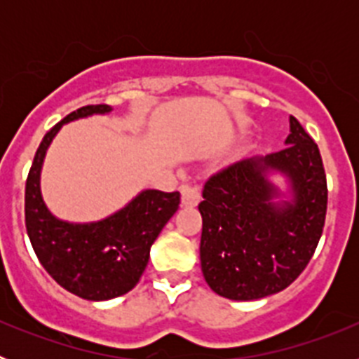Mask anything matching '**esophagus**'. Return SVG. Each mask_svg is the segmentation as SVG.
I'll return each instance as SVG.
<instances>
[{
  "label": "esophagus",
  "instance_id": "34e87169",
  "mask_svg": "<svg viewBox=\"0 0 359 359\" xmlns=\"http://www.w3.org/2000/svg\"><path fill=\"white\" fill-rule=\"evenodd\" d=\"M199 203V190L192 185L182 187V205L183 207H196Z\"/></svg>",
  "mask_w": 359,
  "mask_h": 359
}]
</instances>
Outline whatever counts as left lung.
Returning <instances> with one entry per match:
<instances>
[{
  "mask_svg": "<svg viewBox=\"0 0 359 359\" xmlns=\"http://www.w3.org/2000/svg\"><path fill=\"white\" fill-rule=\"evenodd\" d=\"M282 151L237 161L205 183L203 277L230 300H257L286 290L322 237L327 182L318 145L290 116ZM282 175L284 189L273 182Z\"/></svg>",
  "mask_w": 359,
  "mask_h": 359,
  "instance_id": "left-lung-1",
  "label": "left lung"
}]
</instances>
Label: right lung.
Masks as SVG:
<instances>
[{"instance_id": "1", "label": "right lung", "mask_w": 359, "mask_h": 359, "mask_svg": "<svg viewBox=\"0 0 359 359\" xmlns=\"http://www.w3.org/2000/svg\"><path fill=\"white\" fill-rule=\"evenodd\" d=\"M111 111L106 104L84 106L53 126L37 149L25 189V223L39 262L59 286L93 302L122 297L138 284L152 243L180 208V192L145 189L98 221L73 223L52 214L41 190V172L53 138L65 123Z\"/></svg>"}]
</instances>
